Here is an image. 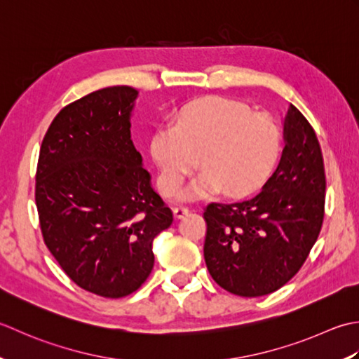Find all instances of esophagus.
I'll return each mask as SVG.
<instances>
[{
    "instance_id": "34e87169",
    "label": "esophagus",
    "mask_w": 359,
    "mask_h": 359,
    "mask_svg": "<svg viewBox=\"0 0 359 359\" xmlns=\"http://www.w3.org/2000/svg\"><path fill=\"white\" fill-rule=\"evenodd\" d=\"M190 212V209L189 208H186V206H177L173 209V214H175V217L177 218H182V217H186L187 214Z\"/></svg>"
}]
</instances>
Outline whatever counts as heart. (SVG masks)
<instances>
[{
    "instance_id": "b5f03b06",
    "label": "heart",
    "mask_w": 359,
    "mask_h": 359,
    "mask_svg": "<svg viewBox=\"0 0 359 359\" xmlns=\"http://www.w3.org/2000/svg\"><path fill=\"white\" fill-rule=\"evenodd\" d=\"M282 153V133L265 113L229 97H204L182 107L173 127L151 137L159 187L175 195L198 164L204 172L194 195L223 189L226 195L251 194L271 177Z\"/></svg>"
}]
</instances>
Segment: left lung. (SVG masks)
Instances as JSON below:
<instances>
[{
    "label": "left lung",
    "mask_w": 359,
    "mask_h": 359,
    "mask_svg": "<svg viewBox=\"0 0 359 359\" xmlns=\"http://www.w3.org/2000/svg\"><path fill=\"white\" fill-rule=\"evenodd\" d=\"M282 161L263 190L240 203H210L204 260L226 291L265 296L292 279L316 243L325 212L323 150L294 105L285 119Z\"/></svg>",
    "instance_id": "1"
}]
</instances>
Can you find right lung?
<instances>
[{
    "mask_svg": "<svg viewBox=\"0 0 359 359\" xmlns=\"http://www.w3.org/2000/svg\"><path fill=\"white\" fill-rule=\"evenodd\" d=\"M137 91L109 86L63 107L43 137L35 203L45 245L94 294L128 296L151 273L153 240L173 222L130 135Z\"/></svg>",
    "mask_w": 359,
    "mask_h": 359,
    "instance_id": "add662e5",
    "label": "right lung"
}]
</instances>
